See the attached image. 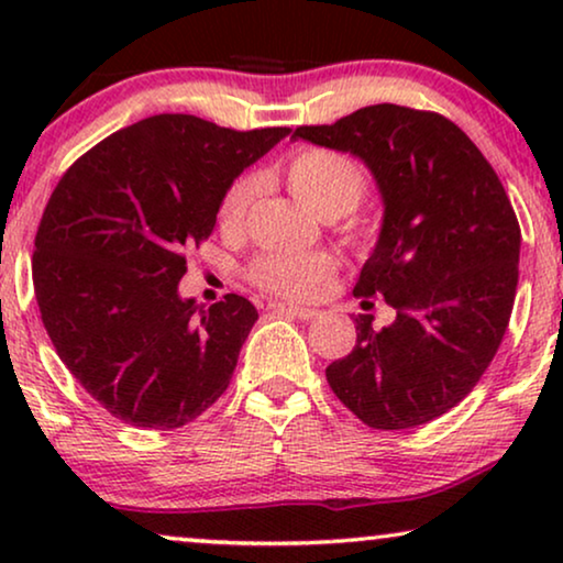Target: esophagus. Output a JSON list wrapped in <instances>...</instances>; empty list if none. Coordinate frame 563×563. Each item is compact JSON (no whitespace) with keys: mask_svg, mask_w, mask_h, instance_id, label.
<instances>
[{"mask_svg":"<svg viewBox=\"0 0 563 563\" xmlns=\"http://www.w3.org/2000/svg\"><path fill=\"white\" fill-rule=\"evenodd\" d=\"M268 310L291 314V318H299V320H314L320 314V310H314V307H299V305H289V302H272L268 305Z\"/></svg>","mask_w":563,"mask_h":563,"instance_id":"obj_1","label":"esophagus"}]
</instances>
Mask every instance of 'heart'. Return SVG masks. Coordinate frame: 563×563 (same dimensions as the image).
I'll list each match as a JSON object with an SVG mask.
<instances>
[{"mask_svg":"<svg viewBox=\"0 0 563 563\" xmlns=\"http://www.w3.org/2000/svg\"><path fill=\"white\" fill-rule=\"evenodd\" d=\"M284 181L295 199L318 218L333 220L356 210L366 195V179L356 161L328 148H302L282 166ZM256 179L241 176L222 195L218 220L225 230L243 225L249 207L256 197ZM335 272L333 256L322 251L264 253L253 261L251 279L261 289L282 297L305 299L314 295L322 282Z\"/></svg>","mask_w":563,"mask_h":563,"instance_id":"1","label":"heart"}]
</instances>
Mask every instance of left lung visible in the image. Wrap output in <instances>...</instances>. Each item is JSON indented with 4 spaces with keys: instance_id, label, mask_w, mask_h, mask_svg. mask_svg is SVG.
<instances>
[{
    "instance_id": "1",
    "label": "left lung",
    "mask_w": 563,
    "mask_h": 563,
    "mask_svg": "<svg viewBox=\"0 0 563 563\" xmlns=\"http://www.w3.org/2000/svg\"><path fill=\"white\" fill-rule=\"evenodd\" d=\"M291 137L364 161L384 202L353 291L382 295L397 318L374 330L358 314L330 389L368 428L426 426L476 387L510 322L520 225L503 181L464 130L410 107H361Z\"/></svg>"
}]
</instances>
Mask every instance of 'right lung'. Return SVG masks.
I'll use <instances>...</instances> for the list:
<instances>
[{
  "label": "right lung",
  "mask_w": 563,
  "mask_h": 563,
  "mask_svg": "<svg viewBox=\"0 0 563 563\" xmlns=\"http://www.w3.org/2000/svg\"><path fill=\"white\" fill-rule=\"evenodd\" d=\"M289 133L153 114L60 176L35 235V299L58 358L118 420L181 428L228 389L256 307L225 295L205 310L179 282L230 184Z\"/></svg>",
  "instance_id": "right-lung-1"
}]
</instances>
